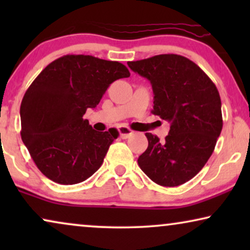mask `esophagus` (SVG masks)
Returning <instances> with one entry per match:
<instances>
[{
	"instance_id": "1",
	"label": "esophagus",
	"mask_w": 250,
	"mask_h": 250,
	"mask_svg": "<svg viewBox=\"0 0 250 250\" xmlns=\"http://www.w3.org/2000/svg\"><path fill=\"white\" fill-rule=\"evenodd\" d=\"M118 131H119V135H121L122 139H127L133 134V131L132 129H129L128 127H121Z\"/></svg>"
}]
</instances>
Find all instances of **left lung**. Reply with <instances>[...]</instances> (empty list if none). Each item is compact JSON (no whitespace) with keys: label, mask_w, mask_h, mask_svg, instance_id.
I'll use <instances>...</instances> for the list:
<instances>
[{"label":"left lung","mask_w":250,"mask_h":250,"mask_svg":"<svg viewBox=\"0 0 250 250\" xmlns=\"http://www.w3.org/2000/svg\"><path fill=\"white\" fill-rule=\"evenodd\" d=\"M127 64L151 83L152 114L170 123L164 142L146 133L149 145L138 159L140 168L159 186H181L200 172L214 151L223 126L220 93L193 61L179 54Z\"/></svg>","instance_id":"left-lung-1"}]
</instances>
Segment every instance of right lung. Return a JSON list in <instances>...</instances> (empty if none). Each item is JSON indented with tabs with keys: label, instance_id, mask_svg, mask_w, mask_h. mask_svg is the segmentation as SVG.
<instances>
[{
	"label": "right lung",
	"instance_id": "1",
	"mask_svg": "<svg viewBox=\"0 0 250 250\" xmlns=\"http://www.w3.org/2000/svg\"><path fill=\"white\" fill-rule=\"evenodd\" d=\"M129 75L118 61L68 54L34 80L20 105V134L47 179L76 184L100 168L118 132H97L83 116L97 107L112 82Z\"/></svg>",
	"mask_w": 250,
	"mask_h": 250
}]
</instances>
